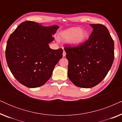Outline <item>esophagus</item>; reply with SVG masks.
I'll return each mask as SVG.
<instances>
[{
    "label": "esophagus",
    "instance_id": "1",
    "mask_svg": "<svg viewBox=\"0 0 122 122\" xmlns=\"http://www.w3.org/2000/svg\"><path fill=\"white\" fill-rule=\"evenodd\" d=\"M66 51H65L64 50H63V56H66Z\"/></svg>",
    "mask_w": 122,
    "mask_h": 122
}]
</instances>
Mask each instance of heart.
Segmentation results:
<instances>
[{"mask_svg":"<svg viewBox=\"0 0 122 122\" xmlns=\"http://www.w3.org/2000/svg\"><path fill=\"white\" fill-rule=\"evenodd\" d=\"M61 37L64 41H69L73 46H78L83 43L88 37L86 31L79 27H74L63 31Z\"/></svg>","mask_w":122,"mask_h":122,"instance_id":"1","label":"heart"}]
</instances>
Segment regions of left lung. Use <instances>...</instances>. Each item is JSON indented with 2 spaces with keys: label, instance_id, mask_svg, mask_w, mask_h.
Segmentation results:
<instances>
[{
  "label": "left lung",
  "instance_id": "1",
  "mask_svg": "<svg viewBox=\"0 0 122 122\" xmlns=\"http://www.w3.org/2000/svg\"><path fill=\"white\" fill-rule=\"evenodd\" d=\"M93 28L88 39L76 46H66L68 76L75 86L92 88L106 77L114 58V41L104 25Z\"/></svg>",
  "mask_w": 122,
  "mask_h": 122
}]
</instances>
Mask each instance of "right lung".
Segmentation results:
<instances>
[{
    "instance_id": "right-lung-1",
    "label": "right lung",
    "mask_w": 122,
    "mask_h": 122,
    "mask_svg": "<svg viewBox=\"0 0 122 122\" xmlns=\"http://www.w3.org/2000/svg\"><path fill=\"white\" fill-rule=\"evenodd\" d=\"M58 25L44 26L31 21L20 24L8 40L5 57L13 76L28 88L44 85L63 56L61 48L54 50L49 44Z\"/></svg>"
}]
</instances>
